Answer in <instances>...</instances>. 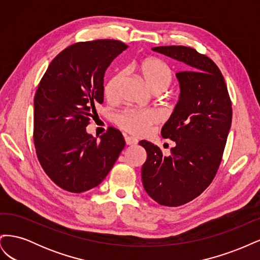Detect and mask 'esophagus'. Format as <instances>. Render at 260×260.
Returning <instances> with one entry per match:
<instances>
[{
	"label": "esophagus",
	"mask_w": 260,
	"mask_h": 260,
	"mask_svg": "<svg viewBox=\"0 0 260 260\" xmlns=\"http://www.w3.org/2000/svg\"><path fill=\"white\" fill-rule=\"evenodd\" d=\"M124 140H125V144L127 145H136L138 143V140L132 137H125Z\"/></svg>",
	"instance_id": "obj_1"
}]
</instances>
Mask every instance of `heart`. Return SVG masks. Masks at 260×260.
Here are the masks:
<instances>
[{"label": "heart", "instance_id": "heart-1", "mask_svg": "<svg viewBox=\"0 0 260 260\" xmlns=\"http://www.w3.org/2000/svg\"><path fill=\"white\" fill-rule=\"evenodd\" d=\"M143 78L147 86L153 92L166 90L172 80L170 68L157 58H146L133 66ZM123 72H118L109 78L104 92L108 100L118 98L120 84L123 80ZM160 119L159 114L154 109H125L116 117V123L122 130L136 136H143L149 128Z\"/></svg>", "mask_w": 260, "mask_h": 260}]
</instances>
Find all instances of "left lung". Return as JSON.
Here are the masks:
<instances>
[{"mask_svg":"<svg viewBox=\"0 0 260 260\" xmlns=\"http://www.w3.org/2000/svg\"><path fill=\"white\" fill-rule=\"evenodd\" d=\"M185 64L177 73L181 93L161 137L175 141L169 156L145 140L142 167L146 193L160 205L177 207L198 198L214 180L232 122V104L224 78L206 55L182 45L152 49Z\"/></svg>","mask_w":260,"mask_h":260,"instance_id":"8db88e82","label":"left lung"}]
</instances>
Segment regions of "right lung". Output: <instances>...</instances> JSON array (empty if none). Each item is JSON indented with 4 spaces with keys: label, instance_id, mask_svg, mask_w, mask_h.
<instances>
[{
    "label": "right lung",
    "instance_id": "add662e5",
    "mask_svg": "<svg viewBox=\"0 0 260 260\" xmlns=\"http://www.w3.org/2000/svg\"><path fill=\"white\" fill-rule=\"evenodd\" d=\"M128 45L117 40L78 42L55 57L35 95L34 141L45 174L62 190L82 193L98 186L125 142L109 127L96 141L85 130L104 100L107 67Z\"/></svg>",
    "mask_w": 260,
    "mask_h": 260
}]
</instances>
